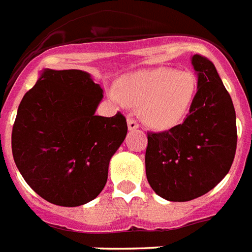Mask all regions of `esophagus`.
<instances>
[{
  "label": "esophagus",
  "mask_w": 252,
  "mask_h": 252,
  "mask_svg": "<svg viewBox=\"0 0 252 252\" xmlns=\"http://www.w3.org/2000/svg\"><path fill=\"white\" fill-rule=\"evenodd\" d=\"M127 126H128V130L130 131H134L139 127V124L138 121L132 117H127Z\"/></svg>",
  "instance_id": "obj_1"
}]
</instances>
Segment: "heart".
<instances>
[{
	"instance_id": "obj_1",
	"label": "heart",
	"mask_w": 252,
	"mask_h": 252,
	"mask_svg": "<svg viewBox=\"0 0 252 252\" xmlns=\"http://www.w3.org/2000/svg\"><path fill=\"white\" fill-rule=\"evenodd\" d=\"M197 91V80L188 70L171 68L140 70L125 77L118 94L130 105L140 107L141 117L155 127H168L186 117ZM118 94L112 91L117 99Z\"/></svg>"
}]
</instances>
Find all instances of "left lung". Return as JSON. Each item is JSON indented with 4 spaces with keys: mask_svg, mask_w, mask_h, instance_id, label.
I'll use <instances>...</instances> for the list:
<instances>
[{
    "mask_svg": "<svg viewBox=\"0 0 252 252\" xmlns=\"http://www.w3.org/2000/svg\"><path fill=\"white\" fill-rule=\"evenodd\" d=\"M198 91L183 124L148 131L145 172L159 197L186 202L210 192L233 163L237 148L236 111L213 62L196 54Z\"/></svg>",
    "mask_w": 252,
    "mask_h": 252,
    "instance_id": "8db88e82",
    "label": "left lung"
}]
</instances>
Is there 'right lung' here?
Instances as JSON below:
<instances>
[{
    "label": "right lung",
    "mask_w": 252,
    "mask_h": 252,
    "mask_svg": "<svg viewBox=\"0 0 252 252\" xmlns=\"http://www.w3.org/2000/svg\"><path fill=\"white\" fill-rule=\"evenodd\" d=\"M103 90L78 69H45L19 104L12 157L31 188L59 206H81L99 196L108 166L127 134L121 112L95 116Z\"/></svg>",
    "instance_id": "obj_1"
}]
</instances>
